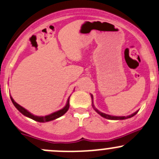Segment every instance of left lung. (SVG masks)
<instances>
[{
	"mask_svg": "<svg viewBox=\"0 0 159 159\" xmlns=\"http://www.w3.org/2000/svg\"><path fill=\"white\" fill-rule=\"evenodd\" d=\"M91 97H92V107H93V109H95V112H96L97 113L99 114L101 116L104 117V118H106V119H108V120H126V119H128V118H130V117L134 116L136 115L138 112V110L136 111L135 112L132 113L131 115L127 116H111V115H109V114H106V113H104V112H100L99 110H98V109L95 107V106H94V104H93V96H92V95H91Z\"/></svg>",
	"mask_w": 159,
	"mask_h": 159,
	"instance_id": "left-lung-1",
	"label": "left lung"
}]
</instances>
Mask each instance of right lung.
<instances>
[{"label":"right lung","mask_w":159,"mask_h":159,"mask_svg":"<svg viewBox=\"0 0 159 159\" xmlns=\"http://www.w3.org/2000/svg\"><path fill=\"white\" fill-rule=\"evenodd\" d=\"M10 98L11 99V102L14 104V106H15V108H16V109H18L21 114H23V115L25 116L29 117V118L32 119V120H35L37 121V122H40V123L49 122V121L53 120H56V119L62 116L64 114H65L66 112H67V111L69 109V106H70V104H69V99H70V97H69L68 99H67V103H66L65 106H64V108H62V109H60V110L53 112V113L49 114V115H47V116H42L33 115V114L31 113L30 112H29L27 109H25L24 107L20 106L19 104H18V103L13 99V98H12L11 96H10Z\"/></svg>","instance_id":"add662e5"}]
</instances>
